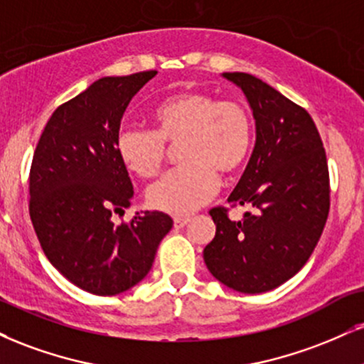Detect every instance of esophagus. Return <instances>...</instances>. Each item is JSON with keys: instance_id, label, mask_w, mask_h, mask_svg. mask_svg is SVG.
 I'll list each match as a JSON object with an SVG mask.
<instances>
[{"instance_id": "obj_1", "label": "esophagus", "mask_w": 364, "mask_h": 364, "mask_svg": "<svg viewBox=\"0 0 364 364\" xmlns=\"http://www.w3.org/2000/svg\"><path fill=\"white\" fill-rule=\"evenodd\" d=\"M190 217H174V227H176V229H181V227L190 224Z\"/></svg>"}]
</instances>
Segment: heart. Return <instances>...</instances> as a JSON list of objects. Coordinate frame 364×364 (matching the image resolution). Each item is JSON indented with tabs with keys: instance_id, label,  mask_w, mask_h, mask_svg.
Masks as SVG:
<instances>
[{
	"instance_id": "b5f03b06",
	"label": "heart",
	"mask_w": 364,
	"mask_h": 364,
	"mask_svg": "<svg viewBox=\"0 0 364 364\" xmlns=\"http://www.w3.org/2000/svg\"><path fill=\"white\" fill-rule=\"evenodd\" d=\"M156 130L125 124L118 129V159L139 178H154L168 157V146H179L185 164L161 178L147 191L152 208L188 215L217 193L218 174L234 176L247 163L254 142L251 113L237 102H218L200 90L179 91L152 110Z\"/></svg>"
}]
</instances>
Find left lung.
Segmentation results:
<instances>
[{"mask_svg": "<svg viewBox=\"0 0 364 364\" xmlns=\"http://www.w3.org/2000/svg\"><path fill=\"white\" fill-rule=\"evenodd\" d=\"M246 95L256 120V146L229 196L247 205L239 222L210 210L217 230L203 249L210 273L240 293H262L295 277L321 239L331 207L329 168L312 117L246 73H224Z\"/></svg>", "mask_w": 364, "mask_h": 364, "instance_id": "8db88e82", "label": "left lung"}]
</instances>
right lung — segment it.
I'll return each mask as SVG.
<instances>
[{"label":"right lung","instance_id":"obj_1","mask_svg":"<svg viewBox=\"0 0 364 364\" xmlns=\"http://www.w3.org/2000/svg\"><path fill=\"white\" fill-rule=\"evenodd\" d=\"M157 71L108 76L57 107L33 152L30 218L50 264L69 282L117 295L146 278L173 227L163 212L113 224L134 196L115 137L130 100Z\"/></svg>","mask_w":364,"mask_h":364}]
</instances>
